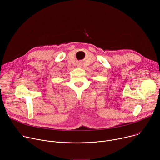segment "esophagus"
<instances>
[{"mask_svg": "<svg viewBox=\"0 0 160 160\" xmlns=\"http://www.w3.org/2000/svg\"><path fill=\"white\" fill-rule=\"evenodd\" d=\"M77 66V67H78V68H81V66H82V63H78Z\"/></svg>", "mask_w": 160, "mask_h": 160, "instance_id": "obj_1", "label": "esophagus"}]
</instances>
